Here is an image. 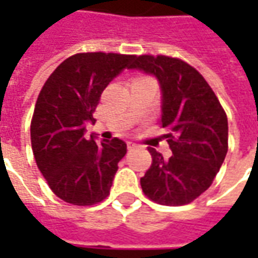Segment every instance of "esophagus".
Returning a JSON list of instances; mask_svg holds the SVG:
<instances>
[{
    "mask_svg": "<svg viewBox=\"0 0 258 258\" xmlns=\"http://www.w3.org/2000/svg\"><path fill=\"white\" fill-rule=\"evenodd\" d=\"M127 149H134V148H136V146H138V145L136 144H134V142H127Z\"/></svg>",
    "mask_w": 258,
    "mask_h": 258,
    "instance_id": "34e87169",
    "label": "esophagus"
}]
</instances>
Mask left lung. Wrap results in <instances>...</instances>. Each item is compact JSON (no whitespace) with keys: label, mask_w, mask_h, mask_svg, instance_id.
<instances>
[{"label":"left lung","mask_w":258,"mask_h":258,"mask_svg":"<svg viewBox=\"0 0 258 258\" xmlns=\"http://www.w3.org/2000/svg\"><path fill=\"white\" fill-rule=\"evenodd\" d=\"M129 69L156 76L162 89L161 126L172 156L149 148L152 164L141 178L144 194L156 204L178 207L205 192L228 151V120L203 75L169 55H135Z\"/></svg>","instance_id":"1"}]
</instances>
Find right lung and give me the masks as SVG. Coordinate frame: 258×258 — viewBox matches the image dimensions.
Returning <instances> with one entry per match:
<instances>
[{
  "instance_id": "right-lung-1",
  "label": "right lung",
  "mask_w": 258,
  "mask_h": 258,
  "mask_svg": "<svg viewBox=\"0 0 258 258\" xmlns=\"http://www.w3.org/2000/svg\"><path fill=\"white\" fill-rule=\"evenodd\" d=\"M135 55L77 53L45 80L31 119V148L50 189L66 203L89 207L107 198L126 144L85 136L86 122L107 85Z\"/></svg>"
}]
</instances>
